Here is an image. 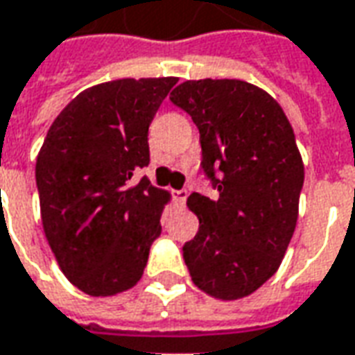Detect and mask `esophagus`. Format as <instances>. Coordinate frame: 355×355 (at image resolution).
Returning <instances> with one entry per match:
<instances>
[{
  "mask_svg": "<svg viewBox=\"0 0 355 355\" xmlns=\"http://www.w3.org/2000/svg\"><path fill=\"white\" fill-rule=\"evenodd\" d=\"M173 198H175V202H177L178 205H184L186 198H188V192H186V190H175V192H173Z\"/></svg>",
  "mask_w": 355,
  "mask_h": 355,
  "instance_id": "34e87169",
  "label": "esophagus"
}]
</instances>
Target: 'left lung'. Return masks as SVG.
Returning a JSON list of instances; mask_svg holds the SVG:
<instances>
[{"label": "left lung", "mask_w": 355, "mask_h": 355, "mask_svg": "<svg viewBox=\"0 0 355 355\" xmlns=\"http://www.w3.org/2000/svg\"><path fill=\"white\" fill-rule=\"evenodd\" d=\"M200 130L203 173L219 198L188 196L200 219L184 261L200 290L232 302L281 267L298 220L304 161L282 107L236 78L186 80L171 92Z\"/></svg>", "instance_id": "obj_1"}]
</instances>
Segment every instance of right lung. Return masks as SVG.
Masks as SVG:
<instances>
[{
	"mask_svg": "<svg viewBox=\"0 0 355 355\" xmlns=\"http://www.w3.org/2000/svg\"><path fill=\"white\" fill-rule=\"evenodd\" d=\"M177 76L86 88L51 123L36 159L44 234L57 265L88 296L142 279L171 194L135 173L150 163L148 128Z\"/></svg>",
	"mask_w": 355,
	"mask_h": 355,
	"instance_id": "1",
	"label": "right lung"
}]
</instances>
